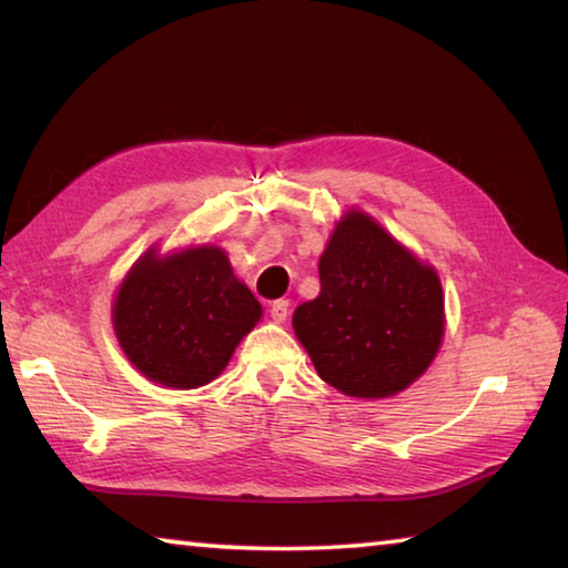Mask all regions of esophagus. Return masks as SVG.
I'll return each instance as SVG.
<instances>
[{
	"instance_id": "esophagus-1",
	"label": "esophagus",
	"mask_w": 568,
	"mask_h": 568,
	"mask_svg": "<svg viewBox=\"0 0 568 568\" xmlns=\"http://www.w3.org/2000/svg\"><path fill=\"white\" fill-rule=\"evenodd\" d=\"M287 311H291V303H287V301H275V303L271 305V318H273L275 323H285Z\"/></svg>"
}]
</instances>
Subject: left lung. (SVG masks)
Instances as JSON below:
<instances>
[{"mask_svg": "<svg viewBox=\"0 0 568 568\" xmlns=\"http://www.w3.org/2000/svg\"><path fill=\"white\" fill-rule=\"evenodd\" d=\"M321 295L293 328L318 376L353 398H390L420 378L444 338L436 271L371 215L348 210L321 255Z\"/></svg>", "mask_w": 568, "mask_h": 568, "instance_id": "left-lung-1", "label": "left lung"}]
</instances>
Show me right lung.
Wrapping results in <instances>:
<instances>
[{
	"label": "right lung",
	"mask_w": 568,
	"mask_h": 568,
	"mask_svg": "<svg viewBox=\"0 0 568 568\" xmlns=\"http://www.w3.org/2000/svg\"><path fill=\"white\" fill-rule=\"evenodd\" d=\"M261 315V303L215 245L170 255L150 247L112 305L114 333L134 368L182 390L217 378Z\"/></svg>",
	"instance_id": "1"
}]
</instances>
